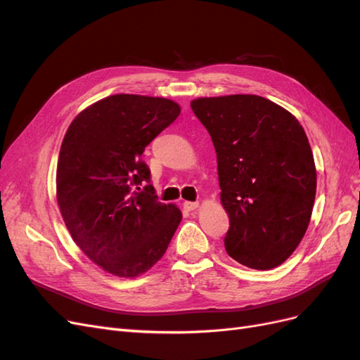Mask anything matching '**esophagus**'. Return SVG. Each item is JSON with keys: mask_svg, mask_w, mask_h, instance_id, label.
<instances>
[{"mask_svg": "<svg viewBox=\"0 0 360 360\" xmlns=\"http://www.w3.org/2000/svg\"><path fill=\"white\" fill-rule=\"evenodd\" d=\"M200 204L197 202V201H184L183 202V209L184 210H188V212H192V210H195V209H197V207H198Z\"/></svg>", "mask_w": 360, "mask_h": 360, "instance_id": "esophagus-1", "label": "esophagus"}]
</instances>
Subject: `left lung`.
Instances as JSON below:
<instances>
[{
	"label": "left lung",
	"mask_w": 360,
	"mask_h": 360,
	"mask_svg": "<svg viewBox=\"0 0 360 360\" xmlns=\"http://www.w3.org/2000/svg\"><path fill=\"white\" fill-rule=\"evenodd\" d=\"M191 108L216 150L230 217L226 254L257 270L282 264L307 233L317 189L303 127L284 108L254 94L201 97Z\"/></svg>",
	"instance_id": "1"
}]
</instances>
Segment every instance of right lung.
<instances>
[{
	"label": "right lung",
	"mask_w": 360,
	"mask_h": 360,
	"mask_svg": "<svg viewBox=\"0 0 360 360\" xmlns=\"http://www.w3.org/2000/svg\"><path fill=\"white\" fill-rule=\"evenodd\" d=\"M180 114L163 97L114 94L76 117L64 135L57 200L73 240L103 270L144 274L165 254L181 221L158 201L146 147Z\"/></svg>",
	"instance_id": "obj_1"
}]
</instances>
